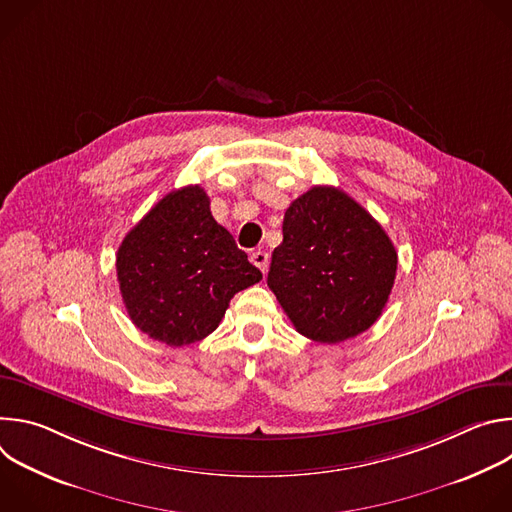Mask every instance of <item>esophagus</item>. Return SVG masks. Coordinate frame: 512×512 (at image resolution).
<instances>
[{"label":"esophagus","mask_w":512,"mask_h":512,"mask_svg":"<svg viewBox=\"0 0 512 512\" xmlns=\"http://www.w3.org/2000/svg\"><path fill=\"white\" fill-rule=\"evenodd\" d=\"M251 261L253 265H257L263 273H267V267H269V255L265 251H255L251 253Z\"/></svg>","instance_id":"esophagus-1"}]
</instances>
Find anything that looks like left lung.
<instances>
[{"mask_svg":"<svg viewBox=\"0 0 512 512\" xmlns=\"http://www.w3.org/2000/svg\"><path fill=\"white\" fill-rule=\"evenodd\" d=\"M397 273V251L346 192L314 186L289 204L267 285L300 334L336 344L369 330Z\"/></svg>","mask_w":512,"mask_h":512,"instance_id":"left-lung-1","label":"left lung"}]
</instances>
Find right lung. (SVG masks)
I'll return each instance as SVG.
<instances>
[{"label":"right lung","instance_id":"obj_1","mask_svg":"<svg viewBox=\"0 0 512 512\" xmlns=\"http://www.w3.org/2000/svg\"><path fill=\"white\" fill-rule=\"evenodd\" d=\"M117 279L131 322L154 340L186 346L221 324L241 289L261 281L196 186L166 194L125 235Z\"/></svg>","mask_w":512,"mask_h":512}]
</instances>
